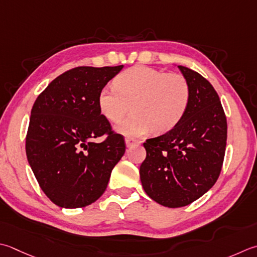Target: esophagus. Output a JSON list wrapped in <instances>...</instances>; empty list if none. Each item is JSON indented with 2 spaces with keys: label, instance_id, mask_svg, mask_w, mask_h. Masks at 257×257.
Returning <instances> with one entry per match:
<instances>
[{
  "label": "esophagus",
  "instance_id": "34e87169",
  "mask_svg": "<svg viewBox=\"0 0 257 257\" xmlns=\"http://www.w3.org/2000/svg\"><path fill=\"white\" fill-rule=\"evenodd\" d=\"M136 144H138V140H136L135 138H132V137L125 138V145H127V147H132V146Z\"/></svg>",
  "mask_w": 257,
  "mask_h": 257
}]
</instances>
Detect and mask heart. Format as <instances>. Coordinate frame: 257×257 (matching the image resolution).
<instances>
[{
	"mask_svg": "<svg viewBox=\"0 0 257 257\" xmlns=\"http://www.w3.org/2000/svg\"><path fill=\"white\" fill-rule=\"evenodd\" d=\"M114 87H103L98 107L104 118L119 122L130 110L133 113L118 125L127 136L168 133L187 112L190 85L183 74L135 65L115 77Z\"/></svg>",
	"mask_w": 257,
	"mask_h": 257,
	"instance_id": "obj_1",
	"label": "heart"
}]
</instances>
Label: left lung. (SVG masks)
I'll list each match as a JSON object with an SVG mask.
<instances>
[{"instance_id":"obj_1","label":"left lung","mask_w":257,"mask_h":257,"mask_svg":"<svg viewBox=\"0 0 257 257\" xmlns=\"http://www.w3.org/2000/svg\"><path fill=\"white\" fill-rule=\"evenodd\" d=\"M190 85L187 112L168 133L144 143L140 179L150 198L170 208L208 192L223 167L227 120L217 92L203 75L178 65Z\"/></svg>"}]
</instances>
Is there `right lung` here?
<instances>
[{
  "instance_id": "1",
  "label": "right lung",
  "mask_w": 257,
  "mask_h": 257,
  "mask_svg": "<svg viewBox=\"0 0 257 257\" xmlns=\"http://www.w3.org/2000/svg\"><path fill=\"white\" fill-rule=\"evenodd\" d=\"M123 65L77 67L39 94L25 138L28 162L40 187L55 205L85 207L101 196L125 152L98 107V94ZM107 135L103 142L94 138Z\"/></svg>"
}]
</instances>
